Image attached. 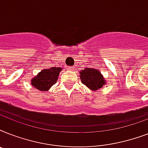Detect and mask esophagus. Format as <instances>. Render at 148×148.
I'll list each match as a JSON object with an SVG mask.
<instances>
[{
    "instance_id": "34e87169",
    "label": "esophagus",
    "mask_w": 148,
    "mask_h": 148,
    "mask_svg": "<svg viewBox=\"0 0 148 148\" xmlns=\"http://www.w3.org/2000/svg\"><path fill=\"white\" fill-rule=\"evenodd\" d=\"M69 69H70V70H74V66H73V67H69Z\"/></svg>"
}]
</instances>
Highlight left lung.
<instances>
[{
	"instance_id": "8db88e82",
	"label": "left lung",
	"mask_w": 148,
	"mask_h": 148,
	"mask_svg": "<svg viewBox=\"0 0 148 148\" xmlns=\"http://www.w3.org/2000/svg\"><path fill=\"white\" fill-rule=\"evenodd\" d=\"M80 78L83 84L91 90H97L106 84V80L101 71L95 68H85L80 71Z\"/></svg>"
}]
</instances>
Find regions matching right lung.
Wrapping results in <instances>:
<instances>
[{
	"instance_id": "right-lung-1",
	"label": "right lung",
	"mask_w": 148,
	"mask_h": 148,
	"mask_svg": "<svg viewBox=\"0 0 148 148\" xmlns=\"http://www.w3.org/2000/svg\"><path fill=\"white\" fill-rule=\"evenodd\" d=\"M61 71V67H56L42 70L38 75L31 79V85L40 91H47L55 84Z\"/></svg>"
}]
</instances>
